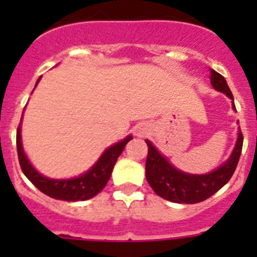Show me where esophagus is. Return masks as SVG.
I'll return each mask as SVG.
<instances>
[{"label": "esophagus", "mask_w": 257, "mask_h": 257, "mask_svg": "<svg viewBox=\"0 0 257 257\" xmlns=\"http://www.w3.org/2000/svg\"><path fill=\"white\" fill-rule=\"evenodd\" d=\"M145 133H147V131H145V128H140V126L137 128L136 135H137V136H139V137H144V136H145Z\"/></svg>", "instance_id": "esophagus-1"}]
</instances>
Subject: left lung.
<instances>
[{"instance_id":"1","label":"left lung","mask_w":257,"mask_h":257,"mask_svg":"<svg viewBox=\"0 0 257 257\" xmlns=\"http://www.w3.org/2000/svg\"><path fill=\"white\" fill-rule=\"evenodd\" d=\"M211 84L216 90L225 93L233 100L225 78L215 70H211ZM145 143L148 145L145 176L155 193L172 203L195 204L215 195L231 180L243 149V133L241 131L239 132L235 149L227 163L207 175H189L176 169L163 155H160L151 141L145 140Z\"/></svg>"}]
</instances>
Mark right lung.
Wrapping results in <instances>:
<instances>
[{
    "instance_id": "obj_1",
    "label": "right lung",
    "mask_w": 257,
    "mask_h": 257,
    "mask_svg": "<svg viewBox=\"0 0 257 257\" xmlns=\"http://www.w3.org/2000/svg\"><path fill=\"white\" fill-rule=\"evenodd\" d=\"M131 140H132V136H128L120 143L109 147L102 153V156L98 159L96 164L84 175L74 177V179L53 180L40 175L32 167L28 157L25 156L24 149H22L21 124H20L17 129L18 161H20L24 175L33 183L34 187L40 189L42 193H45L46 196L53 197L56 200H64V201H78V200L84 201V200L92 199L104 189V187L110 179L113 167L116 164L117 159L124 151L125 145Z\"/></svg>"
}]
</instances>
